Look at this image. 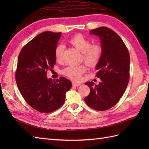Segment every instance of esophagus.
Listing matches in <instances>:
<instances>
[{
	"label": "esophagus",
	"mask_w": 149,
	"mask_h": 149,
	"mask_svg": "<svg viewBox=\"0 0 149 149\" xmlns=\"http://www.w3.org/2000/svg\"><path fill=\"white\" fill-rule=\"evenodd\" d=\"M72 85L73 86H79L81 84L80 83H75V82H72Z\"/></svg>",
	"instance_id": "obj_1"
}]
</instances>
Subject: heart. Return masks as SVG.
<instances>
[{
  "instance_id": "1",
  "label": "heart",
  "mask_w": 149,
  "mask_h": 149,
  "mask_svg": "<svg viewBox=\"0 0 149 149\" xmlns=\"http://www.w3.org/2000/svg\"><path fill=\"white\" fill-rule=\"evenodd\" d=\"M68 42L82 52V59L88 66L93 67L99 62L102 54V49L99 44H91V40L81 34H75L68 40ZM63 51L64 46L63 45L59 44L56 46L54 53L57 61L62 59ZM86 70V66L83 65H71L63 69L62 74L72 80L79 81Z\"/></svg>"
}]
</instances>
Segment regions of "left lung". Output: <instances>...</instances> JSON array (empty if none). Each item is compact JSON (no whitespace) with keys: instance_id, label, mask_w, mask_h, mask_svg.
Listing matches in <instances>:
<instances>
[{"instance_id":"obj_1","label":"left lung","mask_w":149,"mask_h":149,"mask_svg":"<svg viewBox=\"0 0 149 149\" xmlns=\"http://www.w3.org/2000/svg\"><path fill=\"white\" fill-rule=\"evenodd\" d=\"M99 36L102 54L96 66L99 84L87 82L90 93L84 98L87 105L97 111H106L118 103L129 81L130 56L127 47L118 34L106 27L91 30Z\"/></svg>"}]
</instances>
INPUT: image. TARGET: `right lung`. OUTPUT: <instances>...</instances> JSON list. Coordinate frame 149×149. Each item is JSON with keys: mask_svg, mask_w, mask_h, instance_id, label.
Masks as SVG:
<instances>
[{"mask_svg": "<svg viewBox=\"0 0 149 149\" xmlns=\"http://www.w3.org/2000/svg\"><path fill=\"white\" fill-rule=\"evenodd\" d=\"M61 33L45 31L27 43L19 54L15 79L19 91L33 109L48 113L61 107L72 87L67 79H47V72L56 64L54 49Z\"/></svg>", "mask_w": 149, "mask_h": 149, "instance_id": "right-lung-1", "label": "right lung"}]
</instances>
